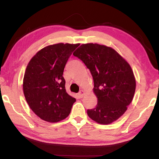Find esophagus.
<instances>
[{
    "mask_svg": "<svg viewBox=\"0 0 159 159\" xmlns=\"http://www.w3.org/2000/svg\"><path fill=\"white\" fill-rule=\"evenodd\" d=\"M84 94H85V92H84V90H80V92H79V93H78V95H79V96H80V98L83 97Z\"/></svg>",
    "mask_w": 159,
    "mask_h": 159,
    "instance_id": "34e87169",
    "label": "esophagus"
}]
</instances>
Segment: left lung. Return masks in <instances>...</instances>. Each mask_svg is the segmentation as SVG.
Wrapping results in <instances>:
<instances>
[{"mask_svg": "<svg viewBox=\"0 0 159 159\" xmlns=\"http://www.w3.org/2000/svg\"><path fill=\"white\" fill-rule=\"evenodd\" d=\"M73 55L90 69L98 98L95 108L88 110L91 119L109 125L125 114L133 99L136 81L127 61L112 48L97 43L82 44Z\"/></svg>", "mask_w": 159, "mask_h": 159, "instance_id": "obj_1", "label": "left lung"}]
</instances>
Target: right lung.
Listing matches in <instances>:
<instances>
[{"mask_svg":"<svg viewBox=\"0 0 159 159\" xmlns=\"http://www.w3.org/2000/svg\"><path fill=\"white\" fill-rule=\"evenodd\" d=\"M77 44L57 43L40 50L30 61L23 80V91L30 108L48 122L66 119L76 101L66 93L63 77L69 56Z\"/></svg>","mask_w":159,"mask_h":159,"instance_id":"1","label":"right lung"}]
</instances>
